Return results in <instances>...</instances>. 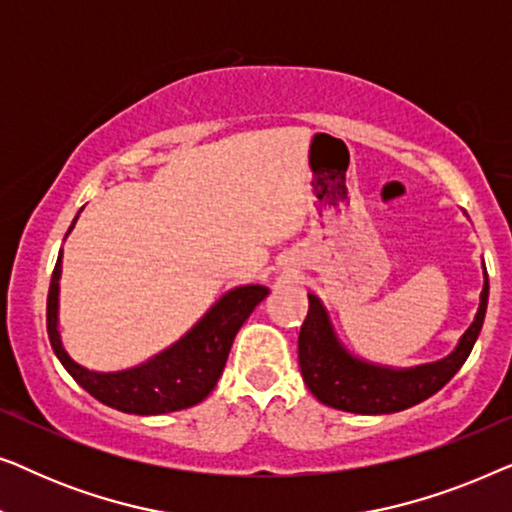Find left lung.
Returning a JSON list of instances; mask_svg holds the SVG:
<instances>
[{
	"mask_svg": "<svg viewBox=\"0 0 512 512\" xmlns=\"http://www.w3.org/2000/svg\"><path fill=\"white\" fill-rule=\"evenodd\" d=\"M482 275L485 284H482L478 312L473 324L459 338L457 347L445 359L412 368L377 366L349 354L335 335L324 303L314 293H307L310 310L298 335V363L307 389L328 408L356 412V415H389L426 401L457 375L478 340L489 298L485 263H482Z\"/></svg>",
	"mask_w": 512,
	"mask_h": 512,
	"instance_id": "obj_1",
	"label": "left lung"
}]
</instances>
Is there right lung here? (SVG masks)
<instances>
[{
  "label": "right lung",
  "instance_id": "1",
  "mask_svg": "<svg viewBox=\"0 0 512 512\" xmlns=\"http://www.w3.org/2000/svg\"><path fill=\"white\" fill-rule=\"evenodd\" d=\"M76 219L69 226L67 235L72 233ZM60 275L62 249L58 263H55L46 303V328L53 352L67 373L90 396H95L109 408L128 412V415H165V412L184 410L205 401L226 368L230 347H233L240 326L270 293L268 286L261 284L235 286L202 314L191 331H186L163 352L139 366L114 370V373H97V370L76 363L62 345L58 328Z\"/></svg>",
  "mask_w": 512,
  "mask_h": 512
}]
</instances>
